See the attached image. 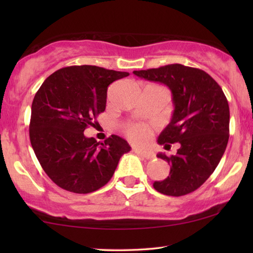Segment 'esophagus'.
Segmentation results:
<instances>
[{
    "instance_id": "obj_1",
    "label": "esophagus",
    "mask_w": 253,
    "mask_h": 253,
    "mask_svg": "<svg viewBox=\"0 0 253 253\" xmlns=\"http://www.w3.org/2000/svg\"><path fill=\"white\" fill-rule=\"evenodd\" d=\"M134 152L139 154L140 156H143L146 160H153L155 157V154H154L152 151H148V149H139V148H134Z\"/></svg>"
}]
</instances>
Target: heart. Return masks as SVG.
<instances>
[{"mask_svg":"<svg viewBox=\"0 0 253 253\" xmlns=\"http://www.w3.org/2000/svg\"><path fill=\"white\" fill-rule=\"evenodd\" d=\"M128 138L136 144H143L148 139L152 134V129L147 126L140 125V124H130L125 129Z\"/></svg>","mask_w":253,"mask_h":253,"instance_id":"heart-1","label":"heart"}]
</instances>
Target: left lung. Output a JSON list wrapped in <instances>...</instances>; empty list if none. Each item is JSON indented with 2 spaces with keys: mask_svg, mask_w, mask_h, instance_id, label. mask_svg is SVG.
<instances>
[{
  "mask_svg": "<svg viewBox=\"0 0 253 253\" xmlns=\"http://www.w3.org/2000/svg\"><path fill=\"white\" fill-rule=\"evenodd\" d=\"M139 78L168 85L172 92V119L158 136L157 143H178L177 153L166 156L170 165L164 181L154 182L157 192L182 196L199 188L219 165L229 140L230 109L224 92L207 72L179 63L156 69L134 71Z\"/></svg>",
  "mask_w": 253,
  "mask_h": 253,
  "instance_id": "left-lung-1",
  "label": "left lung"
}]
</instances>
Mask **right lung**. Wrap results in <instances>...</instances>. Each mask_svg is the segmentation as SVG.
<instances>
[{
    "label": "right lung",
    "instance_id": "right-lung-1",
    "mask_svg": "<svg viewBox=\"0 0 253 253\" xmlns=\"http://www.w3.org/2000/svg\"><path fill=\"white\" fill-rule=\"evenodd\" d=\"M128 72L71 66L53 72L34 96L30 140L45 174L63 190L87 194L113 177L130 146L111 135L97 143L84 131L106 108L107 89Z\"/></svg>",
    "mask_w": 253,
    "mask_h": 253
}]
</instances>
